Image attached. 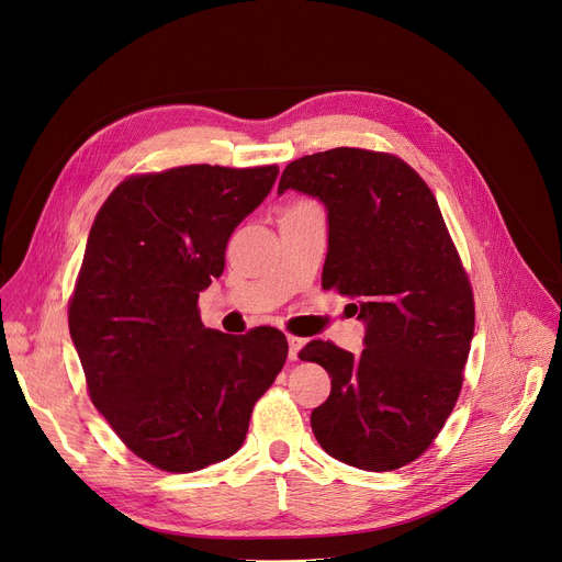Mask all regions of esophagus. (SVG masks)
<instances>
[{
    "label": "esophagus",
    "mask_w": 562,
    "mask_h": 562,
    "mask_svg": "<svg viewBox=\"0 0 562 562\" xmlns=\"http://www.w3.org/2000/svg\"><path fill=\"white\" fill-rule=\"evenodd\" d=\"M286 344H289V359L291 361H297V355H301L303 346H305V339H297V336H286Z\"/></svg>",
    "instance_id": "esophagus-1"
}]
</instances>
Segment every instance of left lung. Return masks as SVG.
I'll return each mask as SVG.
<instances>
[{"instance_id": "left-lung-1", "label": "left lung", "mask_w": 562, "mask_h": 562, "mask_svg": "<svg viewBox=\"0 0 562 562\" xmlns=\"http://www.w3.org/2000/svg\"><path fill=\"white\" fill-rule=\"evenodd\" d=\"M327 210L323 289L355 301L366 325L352 355L312 341L303 361L331 378L312 411L323 450L368 472L416 461L452 414L474 334V301L459 252L425 180L389 154L331 148L286 165L278 194Z\"/></svg>"}]
</instances>
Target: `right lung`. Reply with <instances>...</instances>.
<instances>
[{"label":"right lung","instance_id":"right-lung-1","mask_svg":"<svg viewBox=\"0 0 562 562\" xmlns=\"http://www.w3.org/2000/svg\"><path fill=\"white\" fill-rule=\"evenodd\" d=\"M278 167L190 165L133 176L88 237L69 334L90 397L128 450L167 472L233 457L255 402L286 361L280 329L231 336L201 323L199 293Z\"/></svg>","mask_w":562,"mask_h":562}]
</instances>
